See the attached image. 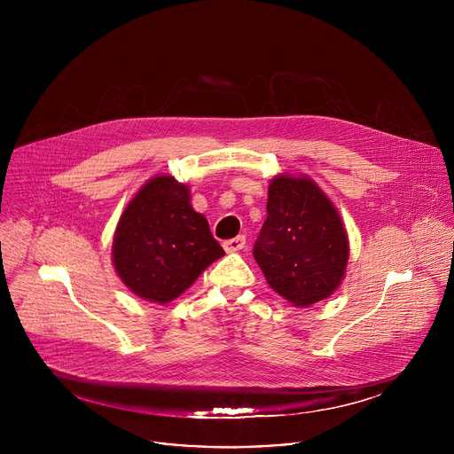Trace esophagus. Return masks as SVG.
<instances>
[{"mask_svg":"<svg viewBox=\"0 0 454 454\" xmlns=\"http://www.w3.org/2000/svg\"><path fill=\"white\" fill-rule=\"evenodd\" d=\"M223 246H224V249H226L228 253L240 251V249H244V247H246V237H244V235H237V237H233V239L226 240Z\"/></svg>","mask_w":454,"mask_h":454,"instance_id":"34e87169","label":"esophagus"}]
</instances>
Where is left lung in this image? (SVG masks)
<instances>
[{
	"label": "left lung",
	"instance_id": "left-lung-1",
	"mask_svg": "<svg viewBox=\"0 0 454 454\" xmlns=\"http://www.w3.org/2000/svg\"><path fill=\"white\" fill-rule=\"evenodd\" d=\"M266 208L253 256L268 284L296 307L333 294L347 268L348 240L329 198L309 177L277 176Z\"/></svg>",
	"mask_w": 454,
	"mask_h": 454
}]
</instances>
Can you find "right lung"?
Returning a JSON list of instances; mask_svg holds the SVG:
<instances>
[{
	"label": "right lung",
	"instance_id": "1",
	"mask_svg": "<svg viewBox=\"0 0 454 454\" xmlns=\"http://www.w3.org/2000/svg\"><path fill=\"white\" fill-rule=\"evenodd\" d=\"M224 254L208 221L190 207L188 188L151 179L127 205L113 240V262L135 294L167 303Z\"/></svg>",
	"mask_w": 454,
	"mask_h": 454
}]
</instances>
